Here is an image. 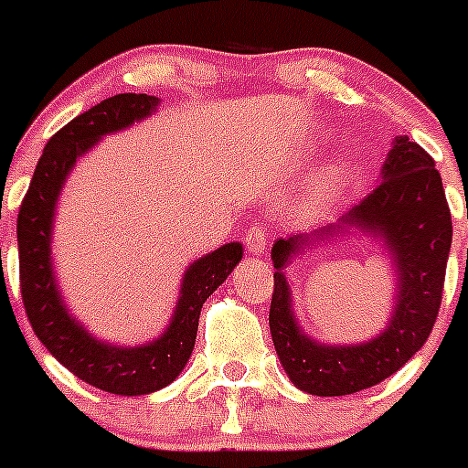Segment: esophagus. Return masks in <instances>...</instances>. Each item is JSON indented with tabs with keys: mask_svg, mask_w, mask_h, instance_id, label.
I'll return each mask as SVG.
<instances>
[{
	"mask_svg": "<svg viewBox=\"0 0 468 468\" xmlns=\"http://www.w3.org/2000/svg\"><path fill=\"white\" fill-rule=\"evenodd\" d=\"M244 247H247V251L251 253V256H264V253H267V233H264L262 229H258V226H253V229H249L247 235H244Z\"/></svg>",
	"mask_w": 468,
	"mask_h": 468,
	"instance_id": "1",
	"label": "esophagus"
}]
</instances>
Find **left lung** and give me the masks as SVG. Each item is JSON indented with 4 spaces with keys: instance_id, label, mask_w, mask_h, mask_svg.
I'll use <instances>...</instances> for the list:
<instances>
[{
    "instance_id": "1",
    "label": "left lung",
    "mask_w": 468,
    "mask_h": 468,
    "mask_svg": "<svg viewBox=\"0 0 468 468\" xmlns=\"http://www.w3.org/2000/svg\"><path fill=\"white\" fill-rule=\"evenodd\" d=\"M376 241L395 271V299L386 328L365 343L330 345L303 330L284 269L294 257L335 239ZM452 242V221L435 160L408 135H396L362 201L308 233L278 238L271 247L273 296L269 310L276 356L287 378L313 396H346L400 369L431 337Z\"/></svg>"
}]
</instances>
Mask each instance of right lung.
<instances>
[{"instance_id":"1","label":"right lung","mask_w":468,"mask_h":468,"mask_svg":"<svg viewBox=\"0 0 468 468\" xmlns=\"http://www.w3.org/2000/svg\"><path fill=\"white\" fill-rule=\"evenodd\" d=\"M158 103L151 94L124 92L74 117L47 143L17 215L22 301L33 333L77 378L117 396L154 394L181 376L195 348L206 299L244 256L242 244L229 242L187 264L165 330L135 346L92 335L65 303L54 267V224L65 183L97 143L151 117Z\"/></svg>"}]
</instances>
